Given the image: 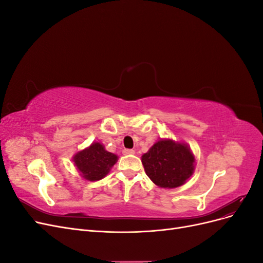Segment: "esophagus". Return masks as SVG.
<instances>
[{
    "mask_svg": "<svg viewBox=\"0 0 263 263\" xmlns=\"http://www.w3.org/2000/svg\"><path fill=\"white\" fill-rule=\"evenodd\" d=\"M124 155H135V150L133 149H124L123 150Z\"/></svg>",
    "mask_w": 263,
    "mask_h": 263,
    "instance_id": "esophagus-1",
    "label": "esophagus"
}]
</instances>
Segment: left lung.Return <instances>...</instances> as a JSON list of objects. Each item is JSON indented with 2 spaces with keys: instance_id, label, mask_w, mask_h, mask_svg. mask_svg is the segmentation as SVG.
I'll list each match as a JSON object with an SVG mask.
<instances>
[{
  "instance_id": "left-lung-1",
  "label": "left lung",
  "mask_w": 263,
  "mask_h": 263,
  "mask_svg": "<svg viewBox=\"0 0 263 263\" xmlns=\"http://www.w3.org/2000/svg\"><path fill=\"white\" fill-rule=\"evenodd\" d=\"M145 172L156 185L174 189L185 184L195 170V157L187 144L159 139L141 156Z\"/></svg>"
}]
</instances>
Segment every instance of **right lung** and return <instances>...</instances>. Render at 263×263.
<instances>
[{"label":"right lung","mask_w":263,"mask_h":263,"mask_svg":"<svg viewBox=\"0 0 263 263\" xmlns=\"http://www.w3.org/2000/svg\"><path fill=\"white\" fill-rule=\"evenodd\" d=\"M117 160L118 156L109 153L99 141L92 142L89 147L78 151L72 157L80 176L92 182L105 178Z\"/></svg>","instance_id":"right-lung-1"}]
</instances>
